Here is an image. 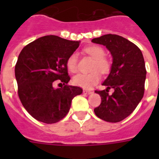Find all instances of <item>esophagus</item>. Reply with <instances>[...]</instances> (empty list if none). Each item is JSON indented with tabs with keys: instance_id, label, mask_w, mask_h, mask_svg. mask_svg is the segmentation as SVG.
I'll use <instances>...</instances> for the list:
<instances>
[{
	"instance_id": "1",
	"label": "esophagus",
	"mask_w": 159,
	"mask_h": 159,
	"mask_svg": "<svg viewBox=\"0 0 159 159\" xmlns=\"http://www.w3.org/2000/svg\"><path fill=\"white\" fill-rule=\"evenodd\" d=\"M83 93L84 94H92V92H91V91H88V90H83Z\"/></svg>"
}]
</instances>
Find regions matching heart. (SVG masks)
<instances>
[{"instance_id": "obj_1", "label": "heart", "mask_w": 159, "mask_h": 159, "mask_svg": "<svg viewBox=\"0 0 159 159\" xmlns=\"http://www.w3.org/2000/svg\"><path fill=\"white\" fill-rule=\"evenodd\" d=\"M84 51L91 57L95 58V62L92 66V70H98L101 73L106 74L111 69V62L105 57V50L102 47L92 45L87 47ZM67 69L71 72L77 71V53H72L67 60ZM100 80V74L97 71H93L90 73H78L72 78V82L76 86L81 87L85 89L92 88L97 84Z\"/></svg>"}]
</instances>
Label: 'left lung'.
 Listing matches in <instances>:
<instances>
[{"mask_svg": "<svg viewBox=\"0 0 159 159\" xmlns=\"http://www.w3.org/2000/svg\"><path fill=\"white\" fill-rule=\"evenodd\" d=\"M92 42L106 46L113 58L110 74L102 83L106 89L96 91L102 103L94 112L105 121L120 122L134 111L143 97L146 69L143 54L134 43L116 34H105ZM111 88L114 92L110 95Z\"/></svg>", "mask_w": 159, "mask_h": 159, "instance_id": "left-lung-1", "label": "left lung"}]
</instances>
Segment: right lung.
Segmentation results:
<instances>
[{
	"instance_id": "right-lung-1",
	"label": "right lung",
	"mask_w": 159,
	"mask_h": 159,
	"mask_svg": "<svg viewBox=\"0 0 159 159\" xmlns=\"http://www.w3.org/2000/svg\"><path fill=\"white\" fill-rule=\"evenodd\" d=\"M56 35H47L31 42L21 50L15 67L18 95L29 114L46 124L58 122L66 116L72 99L82 93L79 87L68 86L67 60L79 46ZM60 80L65 87L54 89Z\"/></svg>"
}]
</instances>
